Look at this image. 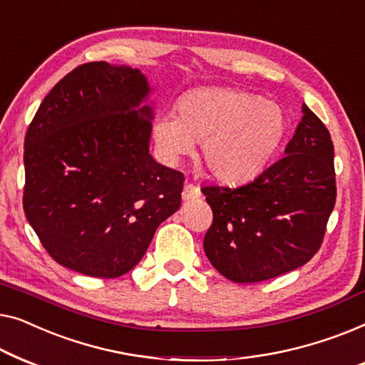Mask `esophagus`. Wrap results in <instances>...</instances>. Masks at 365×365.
Wrapping results in <instances>:
<instances>
[{
  "label": "esophagus",
  "mask_w": 365,
  "mask_h": 365,
  "mask_svg": "<svg viewBox=\"0 0 365 365\" xmlns=\"http://www.w3.org/2000/svg\"><path fill=\"white\" fill-rule=\"evenodd\" d=\"M200 195H202V192H200V188L197 187V185H193V183H185L183 192H182L183 200H195V198H200Z\"/></svg>",
  "instance_id": "obj_1"
}]
</instances>
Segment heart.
<instances>
[{
	"label": "heart",
	"mask_w": 365,
	"mask_h": 365,
	"mask_svg": "<svg viewBox=\"0 0 365 365\" xmlns=\"http://www.w3.org/2000/svg\"><path fill=\"white\" fill-rule=\"evenodd\" d=\"M286 132V117L276 102L250 92L205 87L185 94L177 117L158 115L152 135L162 157L177 162L200 145V160L215 178L243 183L268 165Z\"/></svg>",
	"instance_id": "obj_1"
}]
</instances>
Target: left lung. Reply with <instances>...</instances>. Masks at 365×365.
<instances>
[{
  "label": "left lung",
  "instance_id": "1",
  "mask_svg": "<svg viewBox=\"0 0 365 365\" xmlns=\"http://www.w3.org/2000/svg\"><path fill=\"white\" fill-rule=\"evenodd\" d=\"M286 155L241 187L202 192L213 222L205 255L235 283H259L306 264L326 235L336 205L334 145L319 117L302 106Z\"/></svg>",
  "mask_w": 365,
  "mask_h": 365
}]
</instances>
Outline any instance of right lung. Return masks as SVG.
Here are the masks:
<instances>
[{
  "label": "right lung",
  "mask_w": 365,
  "mask_h": 365,
  "mask_svg": "<svg viewBox=\"0 0 365 365\" xmlns=\"http://www.w3.org/2000/svg\"><path fill=\"white\" fill-rule=\"evenodd\" d=\"M150 87L129 66L86 63L41 102L24 137L23 208L56 263L92 278L129 273L180 208L183 173L148 153Z\"/></svg>",
  "instance_id": "add662e5"
}]
</instances>
